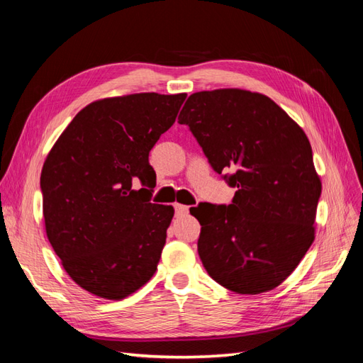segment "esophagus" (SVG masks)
I'll return each mask as SVG.
<instances>
[{
  "mask_svg": "<svg viewBox=\"0 0 363 363\" xmlns=\"http://www.w3.org/2000/svg\"><path fill=\"white\" fill-rule=\"evenodd\" d=\"M174 208H175V215H177V216H184V215H188V212H189L188 206L179 204V203L174 204Z\"/></svg>",
  "mask_w": 363,
  "mask_h": 363,
  "instance_id": "1",
  "label": "esophagus"
}]
</instances>
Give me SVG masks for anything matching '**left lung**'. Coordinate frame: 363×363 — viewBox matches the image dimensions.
<instances>
[{
	"label": "left lung",
	"mask_w": 363,
	"mask_h": 363,
	"mask_svg": "<svg viewBox=\"0 0 363 363\" xmlns=\"http://www.w3.org/2000/svg\"><path fill=\"white\" fill-rule=\"evenodd\" d=\"M186 124L232 188V204H200L199 255L221 286L256 295L277 288L315 239L321 180L303 128L267 95L244 89L192 94Z\"/></svg>",
	"instance_id": "obj_1"
}]
</instances>
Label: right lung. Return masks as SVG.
I'll use <instances>...</instances> for the list:
<instances>
[{
	"label": "right lung",
	"mask_w": 363,
	"mask_h": 363,
	"mask_svg": "<svg viewBox=\"0 0 363 363\" xmlns=\"http://www.w3.org/2000/svg\"><path fill=\"white\" fill-rule=\"evenodd\" d=\"M186 94L113 96L87 104L63 130L40 174L52 250L84 291L123 300L155 276L172 206L151 203V148Z\"/></svg>",
	"instance_id": "right-lung-1"
}]
</instances>
